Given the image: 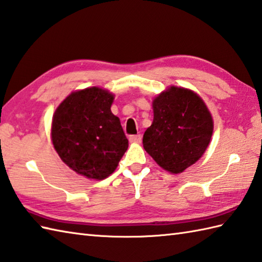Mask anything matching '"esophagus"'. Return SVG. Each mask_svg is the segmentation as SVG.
<instances>
[{"mask_svg":"<svg viewBox=\"0 0 262 262\" xmlns=\"http://www.w3.org/2000/svg\"><path fill=\"white\" fill-rule=\"evenodd\" d=\"M128 140H129L130 143H141L142 142V136L138 134V135H130L128 137Z\"/></svg>","mask_w":262,"mask_h":262,"instance_id":"esophagus-1","label":"esophagus"}]
</instances>
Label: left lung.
Returning <instances> with one entry per match:
<instances>
[{
  "label": "left lung",
  "mask_w": 262,
  "mask_h": 262,
  "mask_svg": "<svg viewBox=\"0 0 262 262\" xmlns=\"http://www.w3.org/2000/svg\"><path fill=\"white\" fill-rule=\"evenodd\" d=\"M153 113L143 146L161 168L181 173L209 145L214 122L207 105L193 91L170 86L153 100Z\"/></svg>",
  "instance_id": "1"
}]
</instances>
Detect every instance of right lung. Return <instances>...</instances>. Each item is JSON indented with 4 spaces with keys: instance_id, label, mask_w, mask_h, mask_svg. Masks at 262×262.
<instances>
[{
    "instance_id": "1",
    "label": "right lung",
    "mask_w": 262,
    "mask_h": 262,
    "mask_svg": "<svg viewBox=\"0 0 262 262\" xmlns=\"http://www.w3.org/2000/svg\"><path fill=\"white\" fill-rule=\"evenodd\" d=\"M113 102L109 91L86 88L72 92L53 116L52 141L59 158L89 179L109 177L128 148L120 120L111 113Z\"/></svg>"
}]
</instances>
